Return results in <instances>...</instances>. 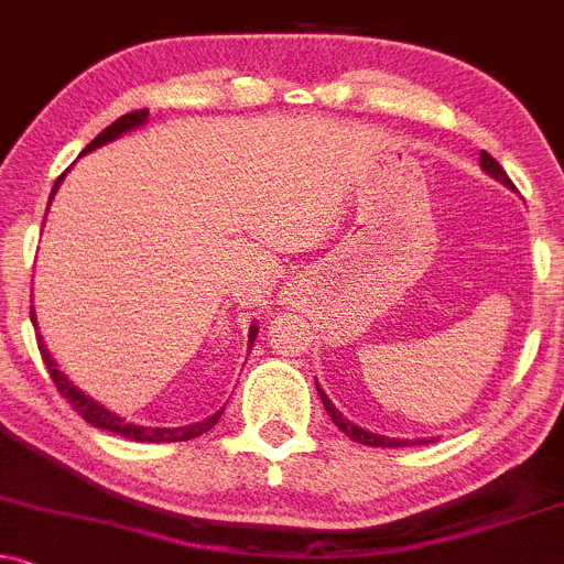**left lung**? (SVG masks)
Wrapping results in <instances>:
<instances>
[{"mask_svg": "<svg viewBox=\"0 0 564 564\" xmlns=\"http://www.w3.org/2000/svg\"><path fill=\"white\" fill-rule=\"evenodd\" d=\"M481 169H484V172H487V174H492L495 180H500L502 185L513 187L511 180H508V174L502 172L500 163L495 161L492 155L487 153V150H484V153H481ZM317 392H319V398H323V405H325V411H328V416H330L333 422H336V427H338V430H344V433H347L349 438H352V441H357V444H366V446H381V449H398V446L430 444V438H420V441H401V438H387V435H373V433H368V430L357 427V425H352V422H349V420H344V416L338 414L336 405H333V403L328 401V395H325V392L319 390V384H317Z\"/></svg>", "mask_w": 564, "mask_h": 564, "instance_id": "1", "label": "left lung"}]
</instances>
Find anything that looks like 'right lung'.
I'll return each instance as SVG.
<instances>
[{"instance_id": "right-lung-1", "label": "right lung", "mask_w": 564, "mask_h": 564, "mask_svg": "<svg viewBox=\"0 0 564 564\" xmlns=\"http://www.w3.org/2000/svg\"><path fill=\"white\" fill-rule=\"evenodd\" d=\"M144 120H148V110L126 112L123 118H118L112 126H107V129L101 131V134L96 137L86 150H83V153H90V150L101 148V144H107V142H112V139H118L120 134H126V131H131V129H137V126H142ZM62 180H64V174L56 180V185H53V193L58 191ZM53 193H51V198H53ZM32 323H34V308H32ZM34 328H37V323H34ZM256 333H258V328H256V325H252L250 347H252V341H256ZM37 347H40L42 362H45L47 373H51L53 384H56V390L62 392L66 401L72 403V409H75L77 414H80L83 420L88 422V425L107 430V433L120 435V438L142 441V444H174V441H191V438H198V435L207 433V430L215 427L217 420H220V414H223V411H217V414H212L209 420L196 422V425H187V427H142V425H129V422H123V420H120V416H115L112 411H107L105 405H99L96 401H90L88 395H83V392L77 390V387L72 384V381L66 379L62 371H58L56 360H53L51 352H47V347H45V341H42V338L37 341Z\"/></svg>"}]
</instances>
